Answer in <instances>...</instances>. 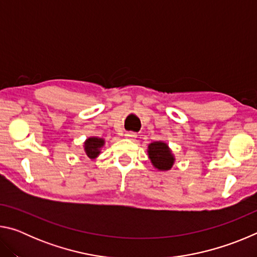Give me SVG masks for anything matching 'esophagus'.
Segmentation results:
<instances>
[{
    "mask_svg": "<svg viewBox=\"0 0 257 257\" xmlns=\"http://www.w3.org/2000/svg\"><path fill=\"white\" fill-rule=\"evenodd\" d=\"M125 138H128V139H135L137 137V135H136V133H134V132H127L125 133Z\"/></svg>",
    "mask_w": 257,
    "mask_h": 257,
    "instance_id": "1",
    "label": "esophagus"
}]
</instances>
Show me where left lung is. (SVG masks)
<instances>
[{
  "label": "left lung",
  "instance_id": "left-lung-1",
  "mask_svg": "<svg viewBox=\"0 0 257 257\" xmlns=\"http://www.w3.org/2000/svg\"><path fill=\"white\" fill-rule=\"evenodd\" d=\"M149 155L159 170H169L173 164V156L169 151L168 145L162 142H154L149 146Z\"/></svg>",
  "mask_w": 257,
  "mask_h": 257
}]
</instances>
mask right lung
Listing matches in <instances>:
<instances>
[{"label": "right lung", "instance_id": "obj_1", "mask_svg": "<svg viewBox=\"0 0 257 257\" xmlns=\"http://www.w3.org/2000/svg\"><path fill=\"white\" fill-rule=\"evenodd\" d=\"M104 141L101 138L90 137L85 143V151L89 159H95L99 154V149L103 146Z\"/></svg>", "mask_w": 257, "mask_h": 257}]
</instances>
